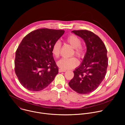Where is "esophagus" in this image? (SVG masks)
Returning a JSON list of instances; mask_svg holds the SVG:
<instances>
[{
	"label": "esophagus",
	"mask_w": 125,
	"mask_h": 125,
	"mask_svg": "<svg viewBox=\"0 0 125 125\" xmlns=\"http://www.w3.org/2000/svg\"><path fill=\"white\" fill-rule=\"evenodd\" d=\"M66 70H62V69H59V72H60V73L65 72H66Z\"/></svg>",
	"instance_id": "obj_1"
}]
</instances>
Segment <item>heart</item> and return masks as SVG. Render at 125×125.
I'll return each instance as SVG.
<instances>
[{"label":"heart","mask_w":125,"mask_h":125,"mask_svg":"<svg viewBox=\"0 0 125 125\" xmlns=\"http://www.w3.org/2000/svg\"><path fill=\"white\" fill-rule=\"evenodd\" d=\"M67 42L75 49V54L79 58L83 57L84 49L81 46V39L75 34H70L66 39ZM61 42L56 41L52 47V53L54 57L58 58L60 54ZM79 61L75 57L70 58H62L57 62V65L62 70L73 69L79 65Z\"/></svg>","instance_id":"1"}]
</instances>
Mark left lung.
<instances>
[{"mask_svg": "<svg viewBox=\"0 0 125 125\" xmlns=\"http://www.w3.org/2000/svg\"><path fill=\"white\" fill-rule=\"evenodd\" d=\"M72 32L84 41L86 51L82 63L73 71L74 76L69 85L78 94H88L95 91L105 78L107 51L102 40L93 32L79 30Z\"/></svg>", "mask_w": 125, "mask_h": 125, "instance_id": "8db88e82", "label": "left lung"}]
</instances>
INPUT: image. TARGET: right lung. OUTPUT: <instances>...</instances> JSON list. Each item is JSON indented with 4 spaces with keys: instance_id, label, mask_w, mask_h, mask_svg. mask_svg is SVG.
<instances>
[{
    "instance_id": "add662e5",
    "label": "right lung",
    "mask_w": 125,
    "mask_h": 125,
    "mask_svg": "<svg viewBox=\"0 0 125 125\" xmlns=\"http://www.w3.org/2000/svg\"><path fill=\"white\" fill-rule=\"evenodd\" d=\"M64 32L38 29L28 34L22 41L16 52L15 71L20 83L27 90L42 91L54 80L58 68L52 47Z\"/></svg>"
}]
</instances>
